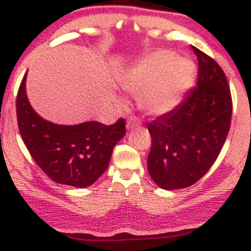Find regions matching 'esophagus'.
Wrapping results in <instances>:
<instances>
[{
  "label": "esophagus",
  "mask_w": 251,
  "mask_h": 251,
  "mask_svg": "<svg viewBox=\"0 0 251 251\" xmlns=\"http://www.w3.org/2000/svg\"><path fill=\"white\" fill-rule=\"evenodd\" d=\"M138 126H140V120L135 117L129 118L127 120V124H126V127H127V129H133L135 127H138Z\"/></svg>",
  "instance_id": "34e87169"
}]
</instances>
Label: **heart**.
Instances as JSON below:
<instances>
[{"label": "heart", "instance_id": "obj_1", "mask_svg": "<svg viewBox=\"0 0 251 251\" xmlns=\"http://www.w3.org/2000/svg\"><path fill=\"white\" fill-rule=\"evenodd\" d=\"M194 75L192 60L176 58L172 51L158 50L124 72L120 85L131 95H140L139 105L147 113L160 116L179 104Z\"/></svg>", "mask_w": 251, "mask_h": 251}]
</instances>
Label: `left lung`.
I'll use <instances>...</instances> for the list:
<instances>
[{"mask_svg":"<svg viewBox=\"0 0 251 251\" xmlns=\"http://www.w3.org/2000/svg\"><path fill=\"white\" fill-rule=\"evenodd\" d=\"M199 62L198 84L171 112L147 124L152 146L147 168L160 188H187L209 171L230 128L232 101L223 70L192 47Z\"/></svg>","mask_w":251,"mask_h":251,"instance_id":"1","label":"left lung"}]
</instances>
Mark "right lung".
Masks as SVG:
<instances>
[{
	"label": "right lung",
	"mask_w": 251,
	"mask_h": 251,
	"mask_svg": "<svg viewBox=\"0 0 251 251\" xmlns=\"http://www.w3.org/2000/svg\"><path fill=\"white\" fill-rule=\"evenodd\" d=\"M26 74L17 92V124L30 155L51 180L85 188L107 170L113 149L126 133L125 120L57 125L35 112L25 93Z\"/></svg>",
	"instance_id": "obj_1"
}]
</instances>
